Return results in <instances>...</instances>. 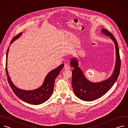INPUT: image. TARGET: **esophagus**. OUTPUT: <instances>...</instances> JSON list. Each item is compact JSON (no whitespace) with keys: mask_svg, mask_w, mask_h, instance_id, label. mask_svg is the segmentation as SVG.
Masks as SVG:
<instances>
[{"mask_svg":"<svg viewBox=\"0 0 128 128\" xmlns=\"http://www.w3.org/2000/svg\"><path fill=\"white\" fill-rule=\"evenodd\" d=\"M65 69H69L70 68L69 65L67 64H65L64 65V68Z\"/></svg>","mask_w":128,"mask_h":128,"instance_id":"34e87169","label":"esophagus"}]
</instances>
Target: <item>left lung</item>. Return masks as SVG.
Segmentation results:
<instances>
[{
    "instance_id": "obj_1",
    "label": "left lung",
    "mask_w": 128,
    "mask_h": 128,
    "mask_svg": "<svg viewBox=\"0 0 128 128\" xmlns=\"http://www.w3.org/2000/svg\"><path fill=\"white\" fill-rule=\"evenodd\" d=\"M102 32L110 37L114 41L116 51V66L112 76L108 79L98 82H93L88 80L82 71L78 66V60L73 58L70 62L74 69L72 70V86L76 95L80 99L86 101L96 100L110 90L116 81L120 74V59L119 48L116 39L114 35L106 29H102Z\"/></svg>"
}]
</instances>
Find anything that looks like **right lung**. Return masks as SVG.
I'll return each instance as SVG.
<instances>
[{"label": "right lung", "instance_id": "right-lung-1", "mask_svg": "<svg viewBox=\"0 0 128 128\" xmlns=\"http://www.w3.org/2000/svg\"><path fill=\"white\" fill-rule=\"evenodd\" d=\"M22 33L21 32L14 36L10 42V44H12L16 40L19 38L22 35ZM9 47L8 48L6 52V73L9 84L13 90L14 93L20 99L30 104L38 105L44 103L51 96L53 92L54 80H55V78L58 76L61 70L63 68L64 64L59 65V66L56 68L50 71L46 75L42 86L38 88L30 90H23L17 88L14 84L8 74L7 69V59Z\"/></svg>", "mask_w": 128, "mask_h": 128}]
</instances>
